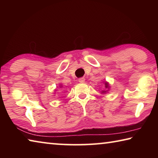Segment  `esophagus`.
<instances>
[{"mask_svg":"<svg viewBox=\"0 0 158 158\" xmlns=\"http://www.w3.org/2000/svg\"><path fill=\"white\" fill-rule=\"evenodd\" d=\"M79 81L80 83H84L85 82V78H84V77H81V78H79Z\"/></svg>","mask_w":158,"mask_h":158,"instance_id":"1","label":"esophagus"}]
</instances>
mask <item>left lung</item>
Instances as JSON below:
<instances>
[{
  "instance_id": "left-lung-1",
  "label": "left lung",
  "mask_w": 158,
  "mask_h": 158,
  "mask_svg": "<svg viewBox=\"0 0 158 158\" xmlns=\"http://www.w3.org/2000/svg\"><path fill=\"white\" fill-rule=\"evenodd\" d=\"M105 85H106V88H107L108 87V84H107V83H106V82H105ZM102 92H104V93H105V91H102Z\"/></svg>"
}]
</instances>
